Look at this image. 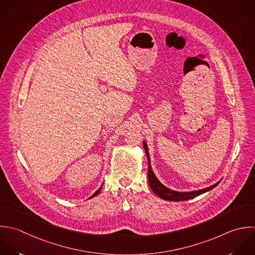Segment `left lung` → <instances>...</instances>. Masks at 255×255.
<instances>
[{"instance_id": "obj_1", "label": "left lung", "mask_w": 255, "mask_h": 255, "mask_svg": "<svg viewBox=\"0 0 255 255\" xmlns=\"http://www.w3.org/2000/svg\"><path fill=\"white\" fill-rule=\"evenodd\" d=\"M143 145H144V149H145V152H146V155H147V158H148V164H149V167H148V182H149V186L151 188V190L158 196L160 197L161 199L163 200H166V201H170V202H182V201H188V200H191V199H194L212 189H214L215 187H217L219 185V183L209 187V188H206V189H203V190H199V191H195V192H189V193H180V192H175V191H172L168 188H166L164 185H162L160 183V181L156 178L155 174L153 173L152 171V168H151V164H150V157H149V152H148V148H147V145H146V142L144 141L143 142Z\"/></svg>"}]
</instances>
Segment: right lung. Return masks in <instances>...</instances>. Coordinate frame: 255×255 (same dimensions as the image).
<instances>
[{
	"label": "right lung",
	"instance_id": "right-lung-1",
	"mask_svg": "<svg viewBox=\"0 0 255 255\" xmlns=\"http://www.w3.org/2000/svg\"><path fill=\"white\" fill-rule=\"evenodd\" d=\"M100 190H101V188H100L99 190H97V191H96V192H95V193H94V194H93V195H92L90 198H93V197H95L96 195H98V194H99V192H100Z\"/></svg>",
	"mask_w": 255,
	"mask_h": 255
}]
</instances>
